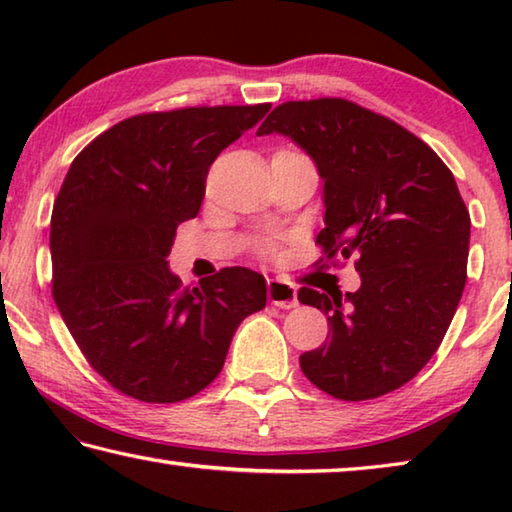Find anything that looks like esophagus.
Masks as SVG:
<instances>
[{"label": "esophagus", "mask_w": 512, "mask_h": 512, "mask_svg": "<svg viewBox=\"0 0 512 512\" xmlns=\"http://www.w3.org/2000/svg\"><path fill=\"white\" fill-rule=\"evenodd\" d=\"M268 300L280 309H293L298 305V289L287 280L273 277V280H268Z\"/></svg>", "instance_id": "esophagus-1"}]
</instances>
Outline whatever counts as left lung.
Instances as JSON below:
<instances>
[{"label": "left lung", "mask_w": 512, "mask_h": 512, "mask_svg": "<svg viewBox=\"0 0 512 512\" xmlns=\"http://www.w3.org/2000/svg\"><path fill=\"white\" fill-rule=\"evenodd\" d=\"M291 137L323 178L327 259L357 257L354 293L309 287L302 305L325 311L329 341L300 368L345 402L404 386L436 354L467 280L470 212L447 164L393 119L345 99L287 101L257 135Z\"/></svg>", "instance_id": "8db88e82"}]
</instances>
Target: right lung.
Masks as SVG:
<instances>
[{
    "label": "right lung",
    "instance_id": "right-lung-1",
    "mask_svg": "<svg viewBox=\"0 0 512 512\" xmlns=\"http://www.w3.org/2000/svg\"><path fill=\"white\" fill-rule=\"evenodd\" d=\"M268 110L135 115L69 167L51 212V293L85 359L119 393L153 404L201 393L241 320L266 307L264 275L232 266L183 289L167 257L178 225L201 210L216 155Z\"/></svg>",
    "mask_w": 512,
    "mask_h": 512
}]
</instances>
